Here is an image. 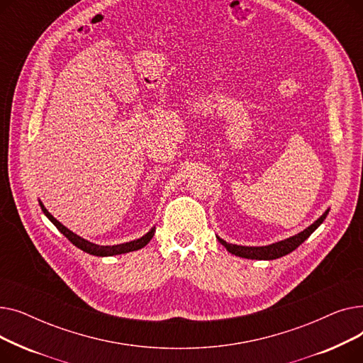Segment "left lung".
<instances>
[{
  "label": "left lung",
  "mask_w": 363,
  "mask_h": 363,
  "mask_svg": "<svg viewBox=\"0 0 363 363\" xmlns=\"http://www.w3.org/2000/svg\"><path fill=\"white\" fill-rule=\"evenodd\" d=\"M328 215V211L323 213L315 223H312L309 228H306L303 233L291 237V238H287L284 241H279V242H275V244H271V245H264V247H245V245H237V244H230L223 241L222 238L218 237L219 242L225 247V249L235 255V256H240V257H245V259H257V260H272V259H278V257H282L285 255L291 253L293 250H296L297 247L306 240L309 238V235L316 230V228L323 222V219L327 218Z\"/></svg>",
  "instance_id": "8db88e82"
}]
</instances>
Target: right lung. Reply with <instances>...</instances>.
<instances>
[{
	"instance_id": "1",
	"label": "right lung",
	"mask_w": 363,
	"mask_h": 363,
	"mask_svg": "<svg viewBox=\"0 0 363 363\" xmlns=\"http://www.w3.org/2000/svg\"><path fill=\"white\" fill-rule=\"evenodd\" d=\"M41 204V208L43 212L45 213V216L55 225L57 230H59L73 245L78 247V249L84 250L85 253H89V255H94V256H114V255H123V253H129V252H133V250H140L143 249L144 245H147L150 242V240L152 238V235H155L156 233V228H151V231L147 233L144 237H141L140 240H133L130 242H123V244H118V245H99V244H94V242H89L84 238H81L79 235L73 234L70 230H67V228L65 225H62L59 220H57L47 208Z\"/></svg>"
}]
</instances>
